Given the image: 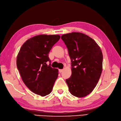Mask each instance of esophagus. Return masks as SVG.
Returning <instances> with one entry per match:
<instances>
[{
  "label": "esophagus",
  "mask_w": 121,
  "mask_h": 121,
  "mask_svg": "<svg viewBox=\"0 0 121 121\" xmlns=\"http://www.w3.org/2000/svg\"><path fill=\"white\" fill-rule=\"evenodd\" d=\"M63 69H59V71L60 73H61V72H62L63 71Z\"/></svg>",
  "instance_id": "esophagus-1"
}]
</instances>
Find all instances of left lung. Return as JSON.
<instances>
[{
	"instance_id": "8db88e82",
	"label": "left lung",
	"mask_w": 121,
	"mask_h": 121,
	"mask_svg": "<svg viewBox=\"0 0 121 121\" xmlns=\"http://www.w3.org/2000/svg\"><path fill=\"white\" fill-rule=\"evenodd\" d=\"M71 62V76L65 80L70 93L77 97L88 95L95 88L102 72L103 54L97 43L82 33L63 34Z\"/></svg>"
}]
</instances>
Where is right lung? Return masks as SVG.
<instances>
[{
    "label": "right lung",
    "instance_id": "add662e5",
    "mask_svg": "<svg viewBox=\"0 0 121 121\" xmlns=\"http://www.w3.org/2000/svg\"><path fill=\"white\" fill-rule=\"evenodd\" d=\"M60 38L59 35L35 36L23 44L17 55V67L22 79L37 95L45 96L51 93L58 78V70L50 66L49 53Z\"/></svg>",
    "mask_w": 121,
    "mask_h": 121
}]
</instances>
